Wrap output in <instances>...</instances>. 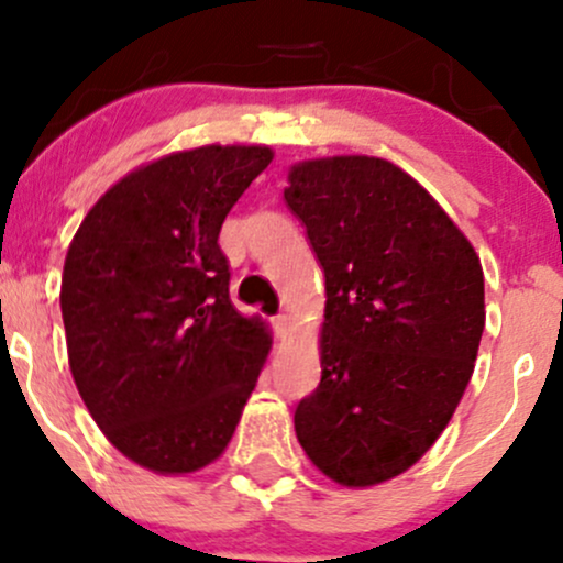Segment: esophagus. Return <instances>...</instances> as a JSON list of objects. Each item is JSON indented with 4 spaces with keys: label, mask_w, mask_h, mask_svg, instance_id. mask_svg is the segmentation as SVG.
Instances as JSON below:
<instances>
[{
    "label": "esophagus",
    "mask_w": 563,
    "mask_h": 563,
    "mask_svg": "<svg viewBox=\"0 0 563 563\" xmlns=\"http://www.w3.org/2000/svg\"><path fill=\"white\" fill-rule=\"evenodd\" d=\"M271 323H274V332H276V336H282V340H284V336H287L289 332H292V319H289L287 313L274 316V321H271Z\"/></svg>",
    "instance_id": "obj_1"
}]
</instances>
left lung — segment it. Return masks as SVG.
Segmentation results:
<instances>
[{"label":"left lung","instance_id":"left-lung-1","mask_svg":"<svg viewBox=\"0 0 563 563\" xmlns=\"http://www.w3.org/2000/svg\"><path fill=\"white\" fill-rule=\"evenodd\" d=\"M287 181L327 276L321 385L297 406V440L336 485H382L438 442L464 398L485 329L479 255L382 157H310Z\"/></svg>","mask_w":563,"mask_h":563}]
</instances>
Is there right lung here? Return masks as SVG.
Listing matches in <instances>:
<instances>
[{
	"label": "right lung",
	"mask_w": 563,
	"mask_h": 563,
	"mask_svg": "<svg viewBox=\"0 0 563 563\" xmlns=\"http://www.w3.org/2000/svg\"><path fill=\"white\" fill-rule=\"evenodd\" d=\"M271 161L266 144H202L139 165L65 255L78 395L112 448L163 477L221 459L266 366L268 323L231 302L218 231Z\"/></svg>",
	"instance_id": "add662e5"
}]
</instances>
